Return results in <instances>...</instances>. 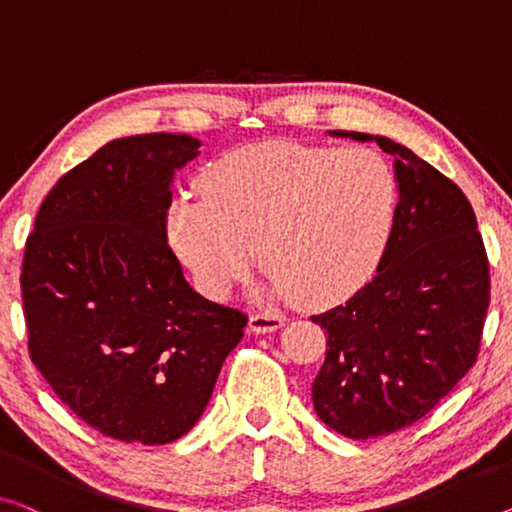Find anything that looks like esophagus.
<instances>
[{"instance_id":"1","label":"esophagus","mask_w":512,"mask_h":512,"mask_svg":"<svg viewBox=\"0 0 512 512\" xmlns=\"http://www.w3.org/2000/svg\"><path fill=\"white\" fill-rule=\"evenodd\" d=\"M281 325H283V316H279V313H251L249 316V332L251 334L277 332Z\"/></svg>"}]
</instances>
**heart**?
Here are the masks:
<instances>
[{"label":"heart","instance_id":"heart-1","mask_svg":"<svg viewBox=\"0 0 512 512\" xmlns=\"http://www.w3.org/2000/svg\"><path fill=\"white\" fill-rule=\"evenodd\" d=\"M396 178L371 148L265 141L224 155L201 194L171 203V247L196 286L222 300L245 279L254 245L277 295L325 306L361 286L380 261Z\"/></svg>","mask_w":512,"mask_h":512}]
</instances>
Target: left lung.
Returning <instances> with one entry per match:
<instances>
[{
    "mask_svg": "<svg viewBox=\"0 0 512 512\" xmlns=\"http://www.w3.org/2000/svg\"><path fill=\"white\" fill-rule=\"evenodd\" d=\"M393 155L398 203L377 274L311 320L327 332L313 380L322 423L350 439L421 421L476 364L490 306V265L476 215L453 180L410 148L364 132Z\"/></svg>",
    "mask_w": 512,
    "mask_h": 512,
    "instance_id": "left-lung-1",
    "label": "left lung"
}]
</instances>
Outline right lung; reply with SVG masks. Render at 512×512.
<instances>
[{"label": "right lung", "mask_w": 512, "mask_h": 512, "mask_svg": "<svg viewBox=\"0 0 512 512\" xmlns=\"http://www.w3.org/2000/svg\"><path fill=\"white\" fill-rule=\"evenodd\" d=\"M190 135L114 139L45 196L22 261L29 355L102 435L169 444L201 419L247 316L201 297L167 245Z\"/></svg>", "instance_id": "obj_1"}]
</instances>
